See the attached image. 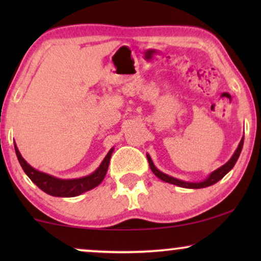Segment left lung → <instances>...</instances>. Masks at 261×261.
<instances>
[{"mask_svg": "<svg viewBox=\"0 0 261 261\" xmlns=\"http://www.w3.org/2000/svg\"><path fill=\"white\" fill-rule=\"evenodd\" d=\"M242 146H244V138L241 139L240 144H239L237 151L234 152V154L231 158L228 160V162L222 165L219 169L214 171L209 174L208 177L205 178L204 180L202 181H197V183H190V181H184V180H180V179H177V178L174 177H171L169 174L162 172V171H159L156 167L154 166V164H153L151 156L147 154V160H148V164H149V167H151L152 172L155 174L156 177L159 178V179H162L164 181H166V183H170V184H173V185H177V187H180V188H187V189H201V188H206V187H210V185L215 184L219 181L220 179H222V178L226 176V174L229 172V171L233 169L235 163H237V160L239 159V155H240L241 153V149H242Z\"/></svg>", "mask_w": 261, "mask_h": 261, "instance_id": "8db88e82", "label": "left lung"}]
</instances>
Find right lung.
<instances>
[{
    "label": "right lung",
    "instance_id": "right-lung-1",
    "mask_svg": "<svg viewBox=\"0 0 261 261\" xmlns=\"http://www.w3.org/2000/svg\"><path fill=\"white\" fill-rule=\"evenodd\" d=\"M14 147H15L16 156L19 159V163L21 167L23 169L24 173L30 177V179L39 189H41L46 194L55 196V197H74V196H78L85 191H89L97 187L105 179L107 171H108L110 156H112L114 151V148L110 149L108 154L106 155V158L103 159V162L101 163L98 169L95 172L89 174V176L76 178V179H60V178H56L53 176H49L47 173L35 170L34 167H32L22 158L16 145H14Z\"/></svg>",
    "mask_w": 261,
    "mask_h": 261
}]
</instances>
